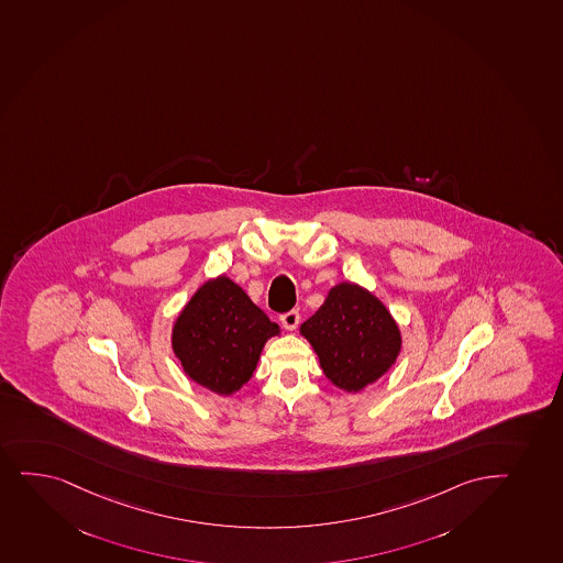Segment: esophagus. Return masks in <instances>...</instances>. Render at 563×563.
I'll return each instance as SVG.
<instances>
[{
	"label": "esophagus",
	"instance_id": "1",
	"mask_svg": "<svg viewBox=\"0 0 563 563\" xmlns=\"http://www.w3.org/2000/svg\"><path fill=\"white\" fill-rule=\"evenodd\" d=\"M299 320H301L299 310H288L285 314H280V322H283V325H285L286 329H290V331H294V329L297 328Z\"/></svg>",
	"mask_w": 563,
	"mask_h": 563
}]
</instances>
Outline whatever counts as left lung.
Wrapping results in <instances>:
<instances>
[{
  "label": "left lung",
  "mask_w": 563,
  "mask_h": 563,
  "mask_svg": "<svg viewBox=\"0 0 563 563\" xmlns=\"http://www.w3.org/2000/svg\"><path fill=\"white\" fill-rule=\"evenodd\" d=\"M320 365L336 387L360 391L386 374L400 352V333L389 310L361 286L342 283L301 325Z\"/></svg>",
  "instance_id": "8db88e82"
}]
</instances>
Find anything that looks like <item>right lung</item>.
I'll return each mask as SVG.
<instances>
[{"instance_id":"1","label":"right lung","mask_w":563,"mask_h":563,"mask_svg":"<svg viewBox=\"0 0 563 563\" xmlns=\"http://www.w3.org/2000/svg\"><path fill=\"white\" fill-rule=\"evenodd\" d=\"M278 325L230 278L196 291L174 325L172 346L185 373L219 395L238 391L253 376L260 352Z\"/></svg>"}]
</instances>
